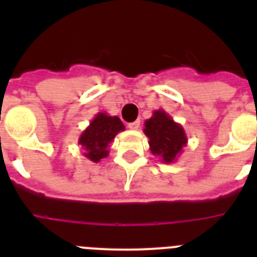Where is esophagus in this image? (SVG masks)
<instances>
[{
    "label": "esophagus",
    "mask_w": 257,
    "mask_h": 257,
    "mask_svg": "<svg viewBox=\"0 0 257 257\" xmlns=\"http://www.w3.org/2000/svg\"><path fill=\"white\" fill-rule=\"evenodd\" d=\"M128 128H131V130H139V128H140V121H139V119H136V121L128 123Z\"/></svg>",
    "instance_id": "obj_1"
}]
</instances>
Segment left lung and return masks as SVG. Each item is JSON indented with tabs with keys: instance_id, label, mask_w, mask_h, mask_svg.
Segmentation results:
<instances>
[{
	"instance_id": "left-lung-1",
	"label": "left lung",
	"mask_w": 257,
	"mask_h": 257,
	"mask_svg": "<svg viewBox=\"0 0 257 257\" xmlns=\"http://www.w3.org/2000/svg\"><path fill=\"white\" fill-rule=\"evenodd\" d=\"M144 134L149 139L152 154L160 157L161 162L174 163L187 147L188 138L183 126L175 122L162 109L154 110L153 115L144 122Z\"/></svg>"
}]
</instances>
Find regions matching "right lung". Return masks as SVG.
Wrapping results in <instances>:
<instances>
[{
	"instance_id": "1",
	"label": "right lung",
	"mask_w": 257,
	"mask_h": 257,
	"mask_svg": "<svg viewBox=\"0 0 257 257\" xmlns=\"http://www.w3.org/2000/svg\"><path fill=\"white\" fill-rule=\"evenodd\" d=\"M121 131H124V124L117 115L99 112L79 136L78 144L82 147V154L92 162H100L108 157L109 144Z\"/></svg>"
}]
</instances>
